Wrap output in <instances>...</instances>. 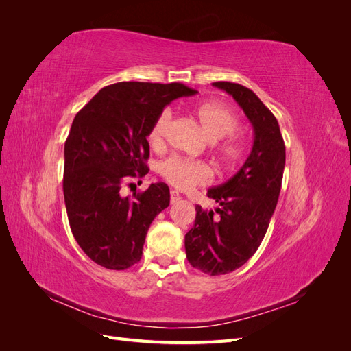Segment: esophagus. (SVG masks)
Segmentation results:
<instances>
[{
  "instance_id": "esophagus-1",
  "label": "esophagus",
  "mask_w": 351,
  "mask_h": 351,
  "mask_svg": "<svg viewBox=\"0 0 351 351\" xmlns=\"http://www.w3.org/2000/svg\"><path fill=\"white\" fill-rule=\"evenodd\" d=\"M169 196H171V204H177V202L182 199V196H180L176 190H171V192H169Z\"/></svg>"
}]
</instances>
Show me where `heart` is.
I'll list each match as a JSON object with an SVG mask.
<instances>
[{"label": "heart", "mask_w": 351, "mask_h": 351, "mask_svg": "<svg viewBox=\"0 0 351 351\" xmlns=\"http://www.w3.org/2000/svg\"><path fill=\"white\" fill-rule=\"evenodd\" d=\"M193 114L202 132H204L208 141L212 143L226 139L227 136L236 132L239 125L236 114L228 107H226L224 104L219 102L199 104ZM171 120L173 112L169 110H164L158 115L149 133L152 145H162ZM219 155L224 164H236L243 155V146L237 141H228L219 147ZM159 173H161V176L169 184L178 189H189L199 184H206L212 180V169L206 164L199 161H190V159L180 156L167 158L159 165Z\"/></svg>", "instance_id": "1"}]
</instances>
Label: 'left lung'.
I'll use <instances>...</instances> for the list:
<instances>
[{
    "instance_id": "1",
    "label": "left lung",
    "mask_w": 351,
    "mask_h": 351,
    "mask_svg": "<svg viewBox=\"0 0 351 351\" xmlns=\"http://www.w3.org/2000/svg\"><path fill=\"white\" fill-rule=\"evenodd\" d=\"M236 99L253 127V146L246 162L228 182L208 190L219 205L196 206L195 226L184 237L186 256L208 275L236 271L262 243L277 206L285 165V145L275 115L250 89L215 82Z\"/></svg>"
}]
</instances>
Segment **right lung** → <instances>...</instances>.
<instances>
[{
  "label": "right lung",
  "mask_w": 351,
  "mask_h": 351,
  "mask_svg": "<svg viewBox=\"0 0 351 351\" xmlns=\"http://www.w3.org/2000/svg\"><path fill=\"white\" fill-rule=\"evenodd\" d=\"M196 90L182 83L120 82L101 89L76 114L64 145V202L74 239L101 267L121 271L142 258L154 218L169 189L154 183L133 197L124 184L149 171V136L167 105Z\"/></svg>",
  "instance_id": "1"
}]
</instances>
